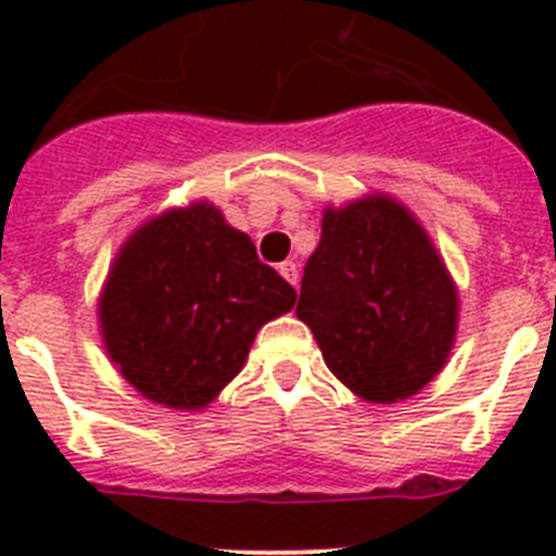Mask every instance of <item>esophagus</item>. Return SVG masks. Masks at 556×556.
I'll return each instance as SVG.
<instances>
[{"instance_id": "obj_1", "label": "esophagus", "mask_w": 556, "mask_h": 556, "mask_svg": "<svg viewBox=\"0 0 556 556\" xmlns=\"http://www.w3.org/2000/svg\"><path fill=\"white\" fill-rule=\"evenodd\" d=\"M278 273H281L283 278H287V281L292 283V287H298V264H294V262L278 264Z\"/></svg>"}]
</instances>
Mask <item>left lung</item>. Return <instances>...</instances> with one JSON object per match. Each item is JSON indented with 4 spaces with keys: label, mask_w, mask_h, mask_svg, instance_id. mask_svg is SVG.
I'll return each instance as SVG.
<instances>
[{
    "label": "left lung",
    "mask_w": 556,
    "mask_h": 556,
    "mask_svg": "<svg viewBox=\"0 0 556 556\" xmlns=\"http://www.w3.org/2000/svg\"><path fill=\"white\" fill-rule=\"evenodd\" d=\"M294 314L348 390L370 404H397L448 362L459 292L415 214L372 191L326 205Z\"/></svg>",
    "instance_id": "8db88e82"
}]
</instances>
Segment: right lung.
I'll return each mask as SVG.
<instances>
[{"instance_id": "1", "label": "right lung", "mask_w": 556, "mask_h": 556, "mask_svg": "<svg viewBox=\"0 0 556 556\" xmlns=\"http://www.w3.org/2000/svg\"><path fill=\"white\" fill-rule=\"evenodd\" d=\"M298 292L258 262L250 236L208 200L169 208L127 236L102 283V345L136 392L200 412L239 376L264 323Z\"/></svg>"}]
</instances>
